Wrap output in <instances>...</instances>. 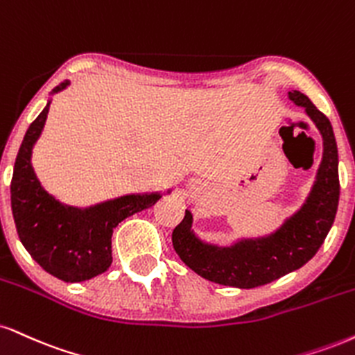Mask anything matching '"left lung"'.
<instances>
[{
	"label": "left lung",
	"mask_w": 355,
	"mask_h": 355,
	"mask_svg": "<svg viewBox=\"0 0 355 355\" xmlns=\"http://www.w3.org/2000/svg\"><path fill=\"white\" fill-rule=\"evenodd\" d=\"M322 135V160L306 202L275 233L259 238H241L232 246L202 241L191 230L193 216L173 230L172 243L177 254L190 270L205 279L223 286L251 289L268 284L309 261L326 240L339 205V159L331 122L300 91L288 92Z\"/></svg>",
	"instance_id": "8db88e82"
}]
</instances>
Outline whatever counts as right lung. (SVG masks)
<instances>
[{"label":"right lung","mask_w":355,"mask_h":355,"mask_svg":"<svg viewBox=\"0 0 355 355\" xmlns=\"http://www.w3.org/2000/svg\"><path fill=\"white\" fill-rule=\"evenodd\" d=\"M67 85L69 80H64L53 94ZM49 105L51 101L29 125L16 157L11 180L12 218L21 243L42 270L66 283H80L109 270L115 226L153 207L162 193L125 195L87 208L69 207L49 195L31 164L33 147L44 129Z\"/></svg>","instance_id":"right-lung-1"}]
</instances>
